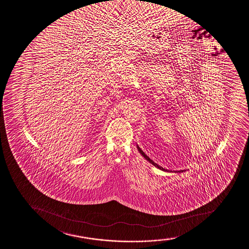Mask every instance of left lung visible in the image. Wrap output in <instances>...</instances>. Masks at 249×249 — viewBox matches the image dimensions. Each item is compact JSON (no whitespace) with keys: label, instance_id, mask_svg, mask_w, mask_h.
<instances>
[{"label":"left lung","instance_id":"8db88e82","mask_svg":"<svg viewBox=\"0 0 249 249\" xmlns=\"http://www.w3.org/2000/svg\"><path fill=\"white\" fill-rule=\"evenodd\" d=\"M137 149L138 150H139V152H140V154L142 155V156H143V157L144 158V159H145L147 161H149V163H151V164H153V165L155 166V167H156L157 169H160V170H162V171L168 172V173H183V172L186 171V170H184V169H183V170H178V171H175V170H173V171H172V170H168V169H163V167H161V166L159 165V164H157V163H155L153 160H150V159H149V158L148 157V156H147V155H146L144 153H143V150L140 149L138 144Z\"/></svg>","mask_w":249,"mask_h":249}]
</instances>
